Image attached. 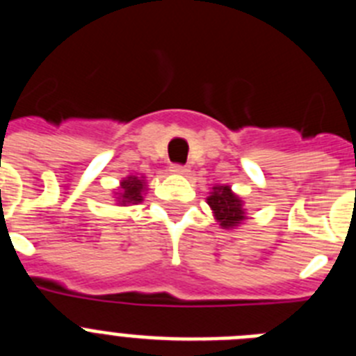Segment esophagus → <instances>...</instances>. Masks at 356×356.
<instances>
[{"label": "esophagus", "mask_w": 356, "mask_h": 356, "mask_svg": "<svg viewBox=\"0 0 356 356\" xmlns=\"http://www.w3.org/2000/svg\"><path fill=\"white\" fill-rule=\"evenodd\" d=\"M188 169L185 168V165H180V163H175V165H171V172H175V175H185Z\"/></svg>", "instance_id": "obj_1"}]
</instances>
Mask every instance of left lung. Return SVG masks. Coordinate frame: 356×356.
<instances>
[{"instance_id":"obj_1","label":"left lung","mask_w":356,"mask_h":356,"mask_svg":"<svg viewBox=\"0 0 356 356\" xmlns=\"http://www.w3.org/2000/svg\"><path fill=\"white\" fill-rule=\"evenodd\" d=\"M207 203L212 209L216 221L222 226V228H237L244 219H246V212H244V203L241 197L232 191L229 185H216L212 187V193L207 197Z\"/></svg>"}]
</instances>
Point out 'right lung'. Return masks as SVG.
I'll return each mask as SVG.
<instances>
[{"label":"right lung","mask_w":356,"mask_h":356,"mask_svg":"<svg viewBox=\"0 0 356 356\" xmlns=\"http://www.w3.org/2000/svg\"><path fill=\"white\" fill-rule=\"evenodd\" d=\"M144 193H146V180L144 176H128L124 180H121V187L115 193V200L119 205H137L144 200Z\"/></svg>","instance_id":"add662e5"}]
</instances>
